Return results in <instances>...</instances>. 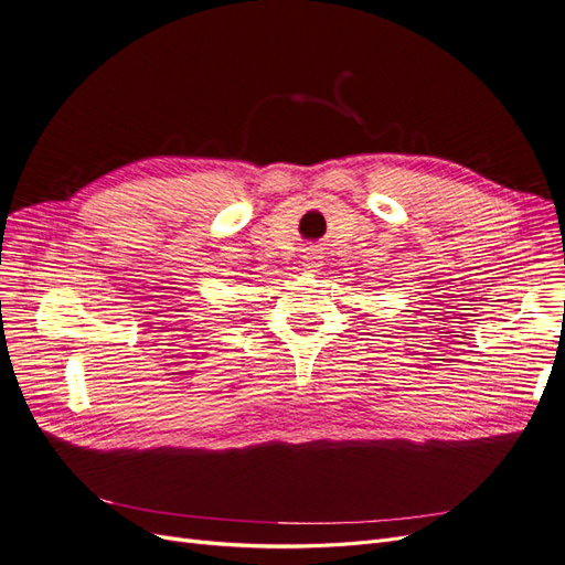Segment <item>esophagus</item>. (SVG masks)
I'll return each mask as SVG.
<instances>
[{
    "label": "esophagus",
    "mask_w": 565,
    "mask_h": 565,
    "mask_svg": "<svg viewBox=\"0 0 565 565\" xmlns=\"http://www.w3.org/2000/svg\"><path fill=\"white\" fill-rule=\"evenodd\" d=\"M303 259H306V262H303V266H306V268H316V256H313V252L306 254Z\"/></svg>",
    "instance_id": "1"
}]
</instances>
